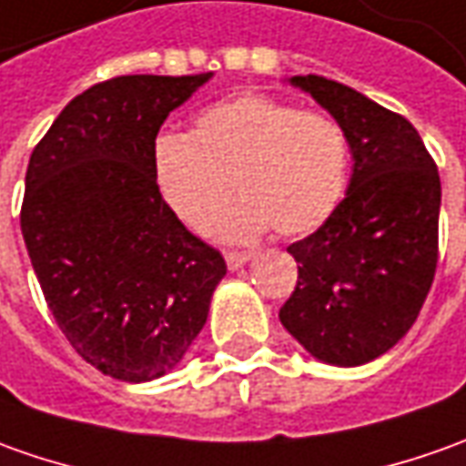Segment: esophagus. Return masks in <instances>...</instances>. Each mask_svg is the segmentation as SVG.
<instances>
[{
    "mask_svg": "<svg viewBox=\"0 0 466 466\" xmlns=\"http://www.w3.org/2000/svg\"><path fill=\"white\" fill-rule=\"evenodd\" d=\"M249 252H227V268L229 270H239L242 265H247L249 262Z\"/></svg>",
    "mask_w": 466,
    "mask_h": 466,
    "instance_id": "1",
    "label": "esophagus"
}]
</instances>
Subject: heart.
Wrapping results in <instances>:
<instances>
[{"mask_svg":"<svg viewBox=\"0 0 466 466\" xmlns=\"http://www.w3.org/2000/svg\"><path fill=\"white\" fill-rule=\"evenodd\" d=\"M347 137L329 114L296 112L265 94H237L196 116L188 135L153 145V180L173 217L204 232L229 198L217 232L247 242L273 227L280 237L316 232L344 198Z\"/></svg>","mask_w":466,"mask_h":466,"instance_id":"b5f03b06","label":"heart"}]
</instances>
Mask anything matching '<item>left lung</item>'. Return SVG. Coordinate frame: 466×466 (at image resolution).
<instances>
[{
	"instance_id": "obj_1",
	"label": "left lung",
	"mask_w": 466,
	"mask_h": 466,
	"mask_svg": "<svg viewBox=\"0 0 466 466\" xmlns=\"http://www.w3.org/2000/svg\"><path fill=\"white\" fill-rule=\"evenodd\" d=\"M288 84L337 119L354 166L337 211L288 247L299 283L280 324L319 362L365 365L406 337L429 296L439 258V170L406 116L324 76Z\"/></svg>"
}]
</instances>
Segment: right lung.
I'll use <instances>...</instances> for the list:
<instances>
[{
  "label": "right lung",
  "instance_id": "right-lung-1",
  "mask_svg": "<svg viewBox=\"0 0 466 466\" xmlns=\"http://www.w3.org/2000/svg\"><path fill=\"white\" fill-rule=\"evenodd\" d=\"M211 76L96 84L30 155L20 227L33 270L66 339L114 380L147 382L178 365L227 275L153 180L160 127Z\"/></svg>",
  "mask_w": 466,
  "mask_h": 466
}]
</instances>
